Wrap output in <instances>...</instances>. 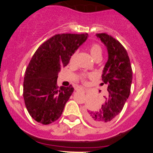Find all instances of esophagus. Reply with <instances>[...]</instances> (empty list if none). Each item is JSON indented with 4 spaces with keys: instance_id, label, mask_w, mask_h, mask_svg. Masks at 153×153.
<instances>
[{
    "instance_id": "esophagus-1",
    "label": "esophagus",
    "mask_w": 153,
    "mask_h": 153,
    "mask_svg": "<svg viewBox=\"0 0 153 153\" xmlns=\"http://www.w3.org/2000/svg\"><path fill=\"white\" fill-rule=\"evenodd\" d=\"M75 90L76 91H84V89L82 87H79V86H78V87L75 88Z\"/></svg>"
}]
</instances>
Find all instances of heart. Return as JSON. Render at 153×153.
<instances>
[{"mask_svg":"<svg viewBox=\"0 0 153 153\" xmlns=\"http://www.w3.org/2000/svg\"><path fill=\"white\" fill-rule=\"evenodd\" d=\"M89 52H90L91 55L92 56V58L94 59H97L98 58H101L102 56V48L101 46L98 44H93L90 46L89 47ZM75 57H76V52H74L72 54V57H71V61H73L75 60ZM88 76H92V75H89ZM86 75H83L82 76V80L84 81Z\"/></svg>","mask_w":153,"mask_h":153,"instance_id":"1","label":"heart"}]
</instances>
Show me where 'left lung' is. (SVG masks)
<instances>
[{
    "label": "left lung",
    "instance_id": "obj_1",
    "mask_svg": "<svg viewBox=\"0 0 153 153\" xmlns=\"http://www.w3.org/2000/svg\"><path fill=\"white\" fill-rule=\"evenodd\" d=\"M96 36L107 48L108 61L103 70L101 84H107L109 94L100 109H86L84 116L94 126H104L115 119L129 98L132 70L127 52L118 40L106 33L96 34Z\"/></svg>",
    "mask_w": 153,
    "mask_h": 153
}]
</instances>
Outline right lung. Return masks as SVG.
<instances>
[{
    "label": "right lung",
    "mask_w": 153,
    "mask_h": 153,
    "mask_svg": "<svg viewBox=\"0 0 153 153\" xmlns=\"http://www.w3.org/2000/svg\"><path fill=\"white\" fill-rule=\"evenodd\" d=\"M87 36L58 34L43 43L32 56L24 75L23 95L27 111L37 122L49 124L61 117L74 88L58 86V72Z\"/></svg>",
    "instance_id": "obj_1"
}]
</instances>
